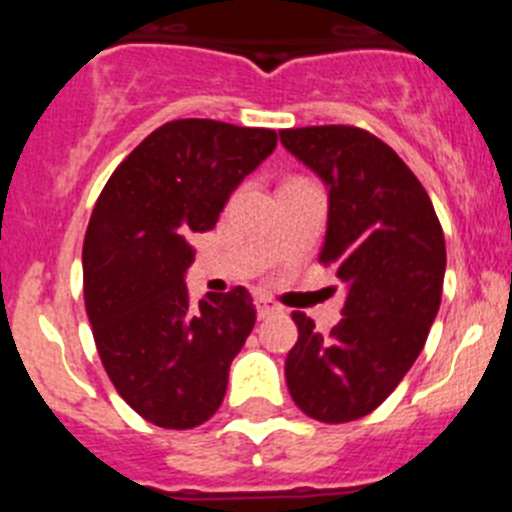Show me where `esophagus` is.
I'll return each mask as SVG.
<instances>
[{"label":"esophagus","mask_w":512,"mask_h":512,"mask_svg":"<svg viewBox=\"0 0 512 512\" xmlns=\"http://www.w3.org/2000/svg\"><path fill=\"white\" fill-rule=\"evenodd\" d=\"M253 305H256V312H259L261 320L269 318V315H274V312L279 310V307L274 305V302H271L269 297H256V300H253Z\"/></svg>","instance_id":"obj_1"}]
</instances>
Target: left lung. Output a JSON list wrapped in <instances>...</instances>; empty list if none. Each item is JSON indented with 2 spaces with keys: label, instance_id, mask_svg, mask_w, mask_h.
Masks as SVG:
<instances>
[{
  "label": "left lung",
  "instance_id": "obj_1",
  "mask_svg": "<svg viewBox=\"0 0 512 512\" xmlns=\"http://www.w3.org/2000/svg\"><path fill=\"white\" fill-rule=\"evenodd\" d=\"M282 146L328 187L323 264L348 295L330 336L295 312L289 395L320 423L364 418L392 395L423 351L441 305L446 243L418 176L377 135L351 125L279 133Z\"/></svg>",
  "mask_w": 512,
  "mask_h": 512
}]
</instances>
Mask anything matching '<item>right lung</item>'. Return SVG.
<instances>
[{"mask_svg":"<svg viewBox=\"0 0 512 512\" xmlns=\"http://www.w3.org/2000/svg\"><path fill=\"white\" fill-rule=\"evenodd\" d=\"M277 133L217 120L153 130L104 184L84 238V302L104 372L130 408L187 431L217 413L256 323L246 287L189 300L194 233L215 228Z\"/></svg>","mask_w":512,"mask_h":512,"instance_id":"obj_1","label":"right lung"}]
</instances>
